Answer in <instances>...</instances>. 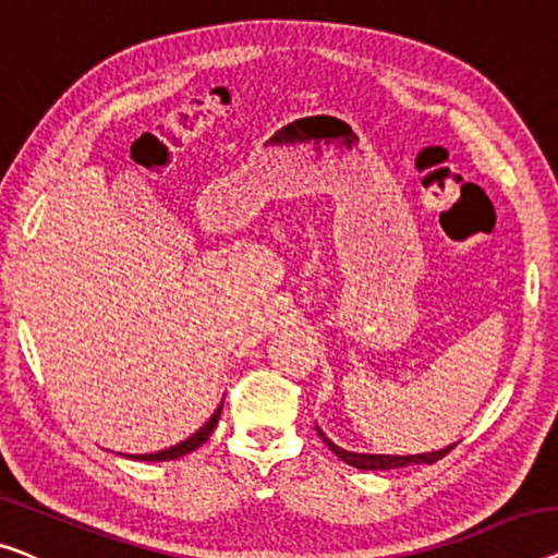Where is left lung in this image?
Returning <instances> with one entry per match:
<instances>
[{"mask_svg": "<svg viewBox=\"0 0 558 558\" xmlns=\"http://www.w3.org/2000/svg\"><path fill=\"white\" fill-rule=\"evenodd\" d=\"M318 436L326 440L328 448L332 453L338 456L340 461H345L348 465H355V469L361 471H388V469H403V465H411V463H436L444 459L446 453L453 451V446H446L440 448V451H430V453H415V456H384V453H353V451H345V448H340L332 444V440L323 434L318 428Z\"/></svg>", "mask_w": 558, "mask_h": 558, "instance_id": "1", "label": "left lung"}]
</instances>
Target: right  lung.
I'll return each instance as SVG.
<instances>
[{
	"label": "right lung",
	"instance_id": "right-lung-1",
	"mask_svg": "<svg viewBox=\"0 0 558 558\" xmlns=\"http://www.w3.org/2000/svg\"><path fill=\"white\" fill-rule=\"evenodd\" d=\"M220 413H222V403L218 405V409H215V413L210 415V418H207L203 428L195 430V434L190 438L180 440L178 446H170V448H165V451H157V453H135V456H130V459H135V461H172V459H180V456H185L190 451H195V448H199L207 438H210L215 426H218Z\"/></svg>",
	"mask_w": 558,
	"mask_h": 558
}]
</instances>
